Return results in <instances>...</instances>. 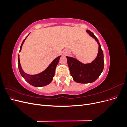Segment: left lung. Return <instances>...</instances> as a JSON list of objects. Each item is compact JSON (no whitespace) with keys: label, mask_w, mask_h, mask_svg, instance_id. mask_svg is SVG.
Returning <instances> with one entry per match:
<instances>
[{"label":"left lung","mask_w":127,"mask_h":127,"mask_svg":"<svg viewBox=\"0 0 127 127\" xmlns=\"http://www.w3.org/2000/svg\"><path fill=\"white\" fill-rule=\"evenodd\" d=\"M86 32L97 42L99 45L97 57L91 63L84 64L74 58L66 56L69 68L73 79L79 83H91L96 80L104 69V56L97 38L90 30Z\"/></svg>","instance_id":"1"}]
</instances>
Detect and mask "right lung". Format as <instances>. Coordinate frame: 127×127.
<instances>
[{
  "label": "right lung",
  "instance_id": "obj_1",
  "mask_svg": "<svg viewBox=\"0 0 127 127\" xmlns=\"http://www.w3.org/2000/svg\"><path fill=\"white\" fill-rule=\"evenodd\" d=\"M28 37V36H27ZM25 39L23 41L21 45L20 51L22 49V45L23 44ZM61 56H59L57 57L56 59L53 60L52 62L50 64L48 67L46 69L42 72L39 74L34 75H30L26 74L24 71L22 70L21 66V64L20 62V58L19 55L18 56V69L20 71L21 76L23 77L26 81L29 83L30 85L35 87H42L44 86L49 84L50 83L53 79V77L55 76V72L56 67L57 66L58 64L59 61L60 57Z\"/></svg>",
  "mask_w": 127,
  "mask_h": 127
}]
</instances>
